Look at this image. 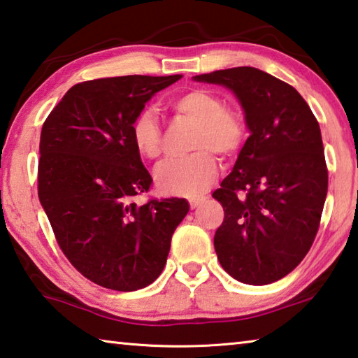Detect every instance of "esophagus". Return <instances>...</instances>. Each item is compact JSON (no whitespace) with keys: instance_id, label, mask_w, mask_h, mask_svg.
Here are the masks:
<instances>
[{"instance_id":"obj_1","label":"esophagus","mask_w":358,"mask_h":358,"mask_svg":"<svg viewBox=\"0 0 358 358\" xmlns=\"http://www.w3.org/2000/svg\"><path fill=\"white\" fill-rule=\"evenodd\" d=\"M204 201H206L204 198H195V199H190V208H192V209H198L199 206H201Z\"/></svg>"}]
</instances>
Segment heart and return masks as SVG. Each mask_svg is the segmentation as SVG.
Here are the masks:
<instances>
[{
	"mask_svg": "<svg viewBox=\"0 0 358 358\" xmlns=\"http://www.w3.org/2000/svg\"><path fill=\"white\" fill-rule=\"evenodd\" d=\"M176 116L195 122L190 148L196 152L171 159L157 168L155 184L168 195L195 198L214 184L217 160L212 152L227 159L241 149L245 140V122L239 113L223 108L222 99L209 90H190L171 102ZM131 143L144 159L162 155L163 135L160 124L150 111H141L130 129Z\"/></svg>",
	"mask_w": 358,
	"mask_h": 358,
	"instance_id": "b5f03b06",
	"label": "heart"
}]
</instances>
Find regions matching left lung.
Listing matches in <instances>:
<instances>
[{
	"instance_id": "1",
	"label": "left lung",
	"mask_w": 358,
	"mask_h": 358,
	"mask_svg": "<svg viewBox=\"0 0 358 358\" xmlns=\"http://www.w3.org/2000/svg\"><path fill=\"white\" fill-rule=\"evenodd\" d=\"M193 80L228 87L250 131L212 195L224 210L214 237L218 261L241 283H273L302 262L321 222L329 185L321 129L291 85L256 67Z\"/></svg>"
}]
</instances>
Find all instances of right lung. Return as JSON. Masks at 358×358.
Returning a JSON list of instances; mask_svg holds the SVG:
<instances>
[{
    "label": "right lung",
    "instance_id": "obj_1",
    "mask_svg": "<svg viewBox=\"0 0 358 358\" xmlns=\"http://www.w3.org/2000/svg\"><path fill=\"white\" fill-rule=\"evenodd\" d=\"M182 75L100 78L69 90L42 125L39 199L62 253L87 280L136 291L166 264L189 203L136 204L152 178L131 143V122Z\"/></svg>",
    "mask_w": 358,
    "mask_h": 358
}]
</instances>
